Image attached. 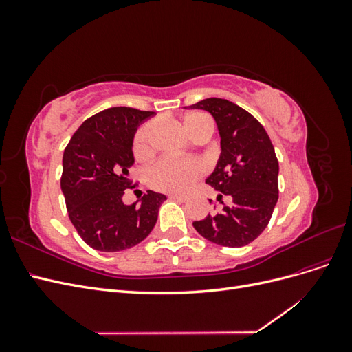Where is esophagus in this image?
<instances>
[{
	"label": "esophagus",
	"instance_id": "34e87169",
	"mask_svg": "<svg viewBox=\"0 0 352 352\" xmlns=\"http://www.w3.org/2000/svg\"><path fill=\"white\" fill-rule=\"evenodd\" d=\"M170 199H175V201H180V202H185L186 201V197H182V195H176V194H172L168 195Z\"/></svg>",
	"mask_w": 352,
	"mask_h": 352
}]
</instances>
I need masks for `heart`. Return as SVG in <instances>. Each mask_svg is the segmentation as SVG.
<instances>
[{"label": "heart", "instance_id": "heart-1", "mask_svg": "<svg viewBox=\"0 0 352 352\" xmlns=\"http://www.w3.org/2000/svg\"><path fill=\"white\" fill-rule=\"evenodd\" d=\"M182 127L190 140H195L202 133L211 135L214 131V123L206 113H192L185 117ZM153 133V123H146L138 129L133 138V154L136 158L146 160L151 157ZM202 173H204V166L197 160L163 158L150 167L146 179L150 186L155 190L168 194H185L202 176Z\"/></svg>", "mask_w": 352, "mask_h": 352}]
</instances>
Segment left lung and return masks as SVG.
<instances>
[{
    "label": "left lung",
    "mask_w": 352,
    "mask_h": 352,
    "mask_svg": "<svg viewBox=\"0 0 352 352\" xmlns=\"http://www.w3.org/2000/svg\"><path fill=\"white\" fill-rule=\"evenodd\" d=\"M190 109L214 117L221 153L206 184L220 192L217 201L221 193L230 198L217 214L192 225L201 236L221 247H243L267 228L279 198V163L273 144L254 116L228 100L207 98Z\"/></svg>",
    "instance_id": "8db88e82"
}]
</instances>
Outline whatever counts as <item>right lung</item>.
<instances>
[{
	"label": "right lung",
	"instance_id": "add662e5",
	"mask_svg": "<svg viewBox=\"0 0 352 352\" xmlns=\"http://www.w3.org/2000/svg\"><path fill=\"white\" fill-rule=\"evenodd\" d=\"M154 111L111 107L85 120L63 154L61 190L70 221L91 248L116 252L135 247L154 229L166 195L148 190L126 206L132 186L133 138Z\"/></svg>",
	"mask_w": 352,
	"mask_h": 352
}]
</instances>
